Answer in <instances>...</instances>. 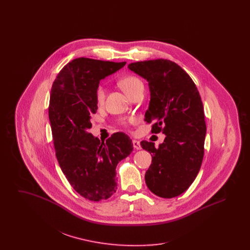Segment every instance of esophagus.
I'll return each mask as SVG.
<instances>
[{"label": "esophagus", "mask_w": 250, "mask_h": 250, "mask_svg": "<svg viewBox=\"0 0 250 250\" xmlns=\"http://www.w3.org/2000/svg\"><path fill=\"white\" fill-rule=\"evenodd\" d=\"M132 143H133V147L135 148V149H137V150H140L142 147H141V143L139 141H135V140H133L132 141Z\"/></svg>", "instance_id": "obj_1"}]
</instances>
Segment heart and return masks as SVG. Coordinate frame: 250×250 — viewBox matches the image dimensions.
Masks as SVG:
<instances>
[{
  "label": "heart",
  "instance_id": "b5f03b06",
  "mask_svg": "<svg viewBox=\"0 0 250 250\" xmlns=\"http://www.w3.org/2000/svg\"><path fill=\"white\" fill-rule=\"evenodd\" d=\"M120 87L122 88V90L128 95L131 96L136 91H138L139 89H143V84L142 81L133 75H127L123 77L119 81ZM105 98V88L103 86H99L96 90V101L97 103L101 104L103 103ZM135 120L129 119L127 121L123 120L122 124L123 125H126L127 123H133Z\"/></svg>",
  "mask_w": 250,
  "mask_h": 250
}]
</instances>
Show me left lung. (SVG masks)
<instances>
[{
    "label": "left lung",
    "mask_w": 250,
    "mask_h": 250,
    "mask_svg": "<svg viewBox=\"0 0 250 250\" xmlns=\"http://www.w3.org/2000/svg\"><path fill=\"white\" fill-rule=\"evenodd\" d=\"M128 68L149 84L151 99L144 121L153 123L152 132L166 135L158 148L151 142L141 143L152 154L146 185L158 197H177L188 190L202 166L206 125L201 95L189 75L169 60L131 62Z\"/></svg>",
    "instance_id": "left-lung-1"
}]
</instances>
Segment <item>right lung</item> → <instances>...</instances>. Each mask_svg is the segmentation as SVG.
<instances>
[{
    "instance_id": "obj_1",
    "label": "right lung",
    "mask_w": 250,
    "mask_h": 250,
    "mask_svg": "<svg viewBox=\"0 0 250 250\" xmlns=\"http://www.w3.org/2000/svg\"><path fill=\"white\" fill-rule=\"evenodd\" d=\"M125 63L77 58L60 71L51 88L48 118L57 160L72 188L94 202L116 192L117 164L133 151L130 138L123 132L106 142L88 132L97 110L99 82Z\"/></svg>"
}]
</instances>
